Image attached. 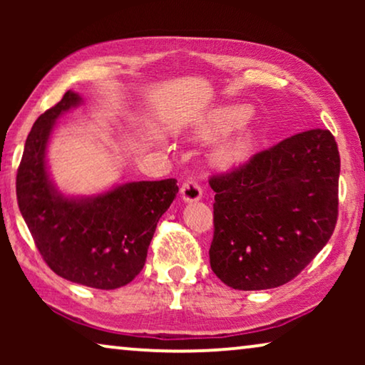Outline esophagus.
Masks as SVG:
<instances>
[{"instance_id": "obj_1", "label": "esophagus", "mask_w": 365, "mask_h": 365, "mask_svg": "<svg viewBox=\"0 0 365 365\" xmlns=\"http://www.w3.org/2000/svg\"><path fill=\"white\" fill-rule=\"evenodd\" d=\"M181 197L184 202H196L199 199L202 197V187L201 184L197 181H194V179H189L182 184L181 187Z\"/></svg>"}]
</instances>
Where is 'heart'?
Returning <instances> with one entry per match:
<instances>
[{
    "label": "heart",
    "mask_w": 365,
    "mask_h": 365,
    "mask_svg": "<svg viewBox=\"0 0 365 365\" xmlns=\"http://www.w3.org/2000/svg\"><path fill=\"white\" fill-rule=\"evenodd\" d=\"M251 116V109L242 104H232V106H224L214 109L209 113L206 119L194 129V134L199 139H211L217 134H222L231 129L242 126ZM254 143H256V134L252 129L241 128L237 133L219 144L214 151V159L222 166H234L251 156Z\"/></svg>",
    "instance_id": "obj_1"
}]
</instances>
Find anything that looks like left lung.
I'll use <instances>...</instances> for the list:
<instances>
[{
  "label": "left lung",
  "mask_w": 365,
  "mask_h": 365,
  "mask_svg": "<svg viewBox=\"0 0 365 365\" xmlns=\"http://www.w3.org/2000/svg\"><path fill=\"white\" fill-rule=\"evenodd\" d=\"M339 173L331 131L311 129L212 176L214 274L239 291L279 287L296 277L336 227Z\"/></svg>",
  "instance_id": "8db88e82"
}]
</instances>
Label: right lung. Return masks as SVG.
Returning <instances> with one entry per match:
<instances>
[{
	"instance_id": "obj_1",
	"label": "right lung",
	"mask_w": 365,
	"mask_h": 365,
	"mask_svg": "<svg viewBox=\"0 0 365 365\" xmlns=\"http://www.w3.org/2000/svg\"><path fill=\"white\" fill-rule=\"evenodd\" d=\"M64 93L28 134L16 176L21 216L51 271L94 289L126 286L141 272L159 217L179 191L176 179L116 184L94 196H66L54 186L46 151L56 119L79 106Z\"/></svg>"
}]
</instances>
